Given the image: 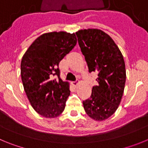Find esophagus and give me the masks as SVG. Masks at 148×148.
<instances>
[{
    "label": "esophagus",
    "mask_w": 148,
    "mask_h": 148,
    "mask_svg": "<svg viewBox=\"0 0 148 148\" xmlns=\"http://www.w3.org/2000/svg\"><path fill=\"white\" fill-rule=\"evenodd\" d=\"M78 84H79V82H73V85L74 86V87H77V86L78 85Z\"/></svg>",
    "instance_id": "obj_1"
}]
</instances>
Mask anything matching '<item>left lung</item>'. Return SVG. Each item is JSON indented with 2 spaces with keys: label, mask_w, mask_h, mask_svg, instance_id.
I'll return each instance as SVG.
<instances>
[{
  "label": "left lung",
  "mask_w": 148,
  "mask_h": 148,
  "mask_svg": "<svg viewBox=\"0 0 148 148\" xmlns=\"http://www.w3.org/2000/svg\"><path fill=\"white\" fill-rule=\"evenodd\" d=\"M89 72L98 73V85L92 89L90 99L83 101L90 118L104 121L118 109L125 82V63L121 51L112 38L98 29H84L75 32Z\"/></svg>",
  "instance_id": "left-lung-1"
}]
</instances>
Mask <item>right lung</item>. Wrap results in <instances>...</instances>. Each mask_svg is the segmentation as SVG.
<instances>
[{
	"mask_svg": "<svg viewBox=\"0 0 148 148\" xmlns=\"http://www.w3.org/2000/svg\"><path fill=\"white\" fill-rule=\"evenodd\" d=\"M76 44L75 33L47 32L35 39L22 57L24 91L33 109L45 118H56L64 110L70 84L60 78L58 64ZM55 75L58 80L51 78Z\"/></svg>",
	"mask_w": 148,
	"mask_h": 148,
	"instance_id": "add662e5",
	"label": "right lung"
}]
</instances>
